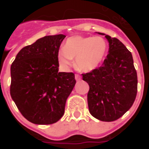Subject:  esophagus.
Segmentation results:
<instances>
[{
  "instance_id": "esophagus-1",
  "label": "esophagus",
  "mask_w": 149,
  "mask_h": 149,
  "mask_svg": "<svg viewBox=\"0 0 149 149\" xmlns=\"http://www.w3.org/2000/svg\"><path fill=\"white\" fill-rule=\"evenodd\" d=\"M75 80L77 81H81V77L79 74H75Z\"/></svg>"
}]
</instances>
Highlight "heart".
Returning a JSON list of instances; mask_svg holds the SVG:
<instances>
[{
	"label": "heart",
	"mask_w": 149,
	"mask_h": 149,
	"mask_svg": "<svg viewBox=\"0 0 149 149\" xmlns=\"http://www.w3.org/2000/svg\"><path fill=\"white\" fill-rule=\"evenodd\" d=\"M107 48V43L102 37L74 36L68 38L64 48L59 50L57 59L65 69L72 66L73 59H75V65L79 70L89 72L101 65Z\"/></svg>",
	"instance_id": "b5f03b06"
}]
</instances>
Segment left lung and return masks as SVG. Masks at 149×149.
<instances>
[{"label": "left lung", "mask_w": 149, "mask_h": 149, "mask_svg": "<svg viewBox=\"0 0 149 149\" xmlns=\"http://www.w3.org/2000/svg\"><path fill=\"white\" fill-rule=\"evenodd\" d=\"M109 54L102 65L83 74L87 82L89 110L95 119L113 122L131 108L137 93V74L131 53L116 38L104 33Z\"/></svg>", "instance_id": "1"}]
</instances>
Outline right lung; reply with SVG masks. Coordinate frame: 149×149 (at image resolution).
<instances>
[{
  "mask_svg": "<svg viewBox=\"0 0 149 149\" xmlns=\"http://www.w3.org/2000/svg\"><path fill=\"white\" fill-rule=\"evenodd\" d=\"M65 36H46L22 48L12 63L10 95L21 113L36 125H51L64 114L76 81L59 72L57 53Z\"/></svg>",
  "mask_w": 149,
  "mask_h": 149,
  "instance_id": "right-lung-1",
  "label": "right lung"
}]
</instances>
